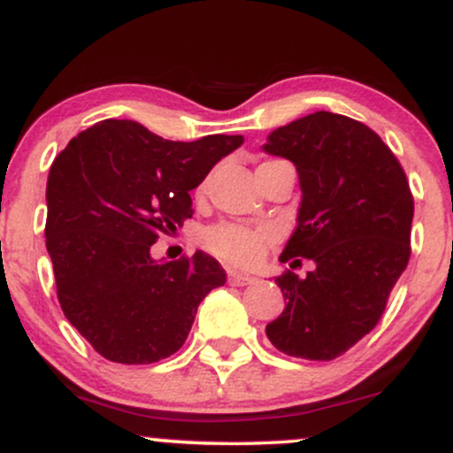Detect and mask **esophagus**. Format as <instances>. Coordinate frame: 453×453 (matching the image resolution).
<instances>
[{
  "label": "esophagus",
  "mask_w": 453,
  "mask_h": 453,
  "mask_svg": "<svg viewBox=\"0 0 453 453\" xmlns=\"http://www.w3.org/2000/svg\"><path fill=\"white\" fill-rule=\"evenodd\" d=\"M227 283L242 288V285L256 283V277H251V274H244V273H236V270H227Z\"/></svg>",
  "instance_id": "obj_1"
}]
</instances>
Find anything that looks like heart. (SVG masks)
I'll list each match as a JSON object with an SVG mask.
<instances>
[{
    "instance_id": "heart-1",
    "label": "heart",
    "mask_w": 453,
    "mask_h": 453,
    "mask_svg": "<svg viewBox=\"0 0 453 453\" xmlns=\"http://www.w3.org/2000/svg\"><path fill=\"white\" fill-rule=\"evenodd\" d=\"M204 247L212 256L236 264L251 266L266 251V244L273 241V232L266 227H249L238 223H219L204 232Z\"/></svg>"
}]
</instances>
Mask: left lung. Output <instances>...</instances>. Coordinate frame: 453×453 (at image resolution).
<instances>
[{
	"label": "left lung",
	"mask_w": 453,
	"mask_h": 453,
	"mask_svg": "<svg viewBox=\"0 0 453 453\" xmlns=\"http://www.w3.org/2000/svg\"><path fill=\"white\" fill-rule=\"evenodd\" d=\"M262 150L292 161L303 191L279 259L315 264L304 279L277 277L285 309L266 336L288 356L334 360L377 326L409 264L407 176L371 127L326 111L277 127Z\"/></svg>",
	"instance_id": "1"
}]
</instances>
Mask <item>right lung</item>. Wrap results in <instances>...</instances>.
<instances>
[{
  "instance_id": "add662e5",
  "label": "right lung",
  "mask_w": 453,
  "mask_h": 453,
  "mask_svg": "<svg viewBox=\"0 0 453 453\" xmlns=\"http://www.w3.org/2000/svg\"><path fill=\"white\" fill-rule=\"evenodd\" d=\"M242 136L161 140L129 119L78 134L46 183V249L57 298L100 356L150 364L183 347L196 311L226 283L215 257L155 259L150 244L194 215L189 191Z\"/></svg>"
}]
</instances>
